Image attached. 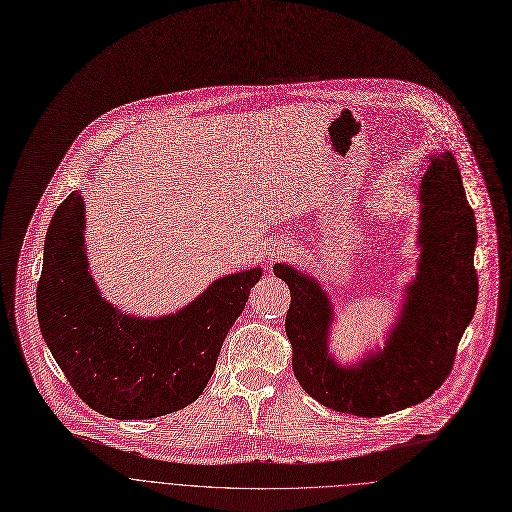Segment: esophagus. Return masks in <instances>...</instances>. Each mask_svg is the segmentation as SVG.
Here are the masks:
<instances>
[{
    "instance_id": "34e87169",
    "label": "esophagus",
    "mask_w": 512,
    "mask_h": 512,
    "mask_svg": "<svg viewBox=\"0 0 512 512\" xmlns=\"http://www.w3.org/2000/svg\"><path fill=\"white\" fill-rule=\"evenodd\" d=\"M291 249H293L291 243H287V241H277V243H273L271 249H269V259L275 261V259H279V257H285V255L291 253Z\"/></svg>"
}]
</instances>
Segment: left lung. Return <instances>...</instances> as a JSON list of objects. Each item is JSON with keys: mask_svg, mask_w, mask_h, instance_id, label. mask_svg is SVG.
<instances>
[{"mask_svg": "<svg viewBox=\"0 0 512 512\" xmlns=\"http://www.w3.org/2000/svg\"><path fill=\"white\" fill-rule=\"evenodd\" d=\"M418 201V273L406 285L386 348L368 352L360 362L344 366L329 352L335 313L321 283L287 263L273 267L291 291L285 333L293 374L313 400L335 412L376 418L424 402L448 378L472 321L478 299L476 219L452 152L430 156Z\"/></svg>", "mask_w": 512, "mask_h": 512, "instance_id": "obj_1", "label": "left lung"}]
</instances>
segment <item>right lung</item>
<instances>
[{"mask_svg":"<svg viewBox=\"0 0 512 512\" xmlns=\"http://www.w3.org/2000/svg\"><path fill=\"white\" fill-rule=\"evenodd\" d=\"M80 191L56 209L44 243L38 321L74 392L116 420L183 410L209 384L221 346L261 267L215 279L195 301L162 317H136L106 301L84 247Z\"/></svg>","mask_w":512,"mask_h":512,"instance_id":"right-lung-1","label":"right lung"}]
</instances>
